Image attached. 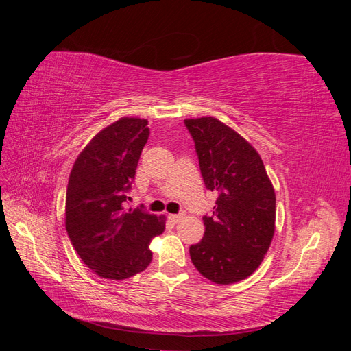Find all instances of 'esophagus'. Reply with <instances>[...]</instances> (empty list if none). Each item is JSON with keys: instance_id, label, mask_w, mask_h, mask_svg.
<instances>
[{"instance_id": "obj_1", "label": "esophagus", "mask_w": 351, "mask_h": 351, "mask_svg": "<svg viewBox=\"0 0 351 351\" xmlns=\"http://www.w3.org/2000/svg\"><path fill=\"white\" fill-rule=\"evenodd\" d=\"M168 218L171 219L173 222H178L180 219L183 218V214H169V215H168Z\"/></svg>"}]
</instances>
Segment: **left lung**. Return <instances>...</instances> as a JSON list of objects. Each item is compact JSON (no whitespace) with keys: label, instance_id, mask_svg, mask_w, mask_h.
Segmentation results:
<instances>
[{"label":"left lung","instance_id":"left-lung-1","mask_svg":"<svg viewBox=\"0 0 351 351\" xmlns=\"http://www.w3.org/2000/svg\"><path fill=\"white\" fill-rule=\"evenodd\" d=\"M202 177L218 192L205 234L190 246L196 269L215 284H232L258 269L275 231V192L256 149L214 117L184 120Z\"/></svg>","mask_w":351,"mask_h":351}]
</instances>
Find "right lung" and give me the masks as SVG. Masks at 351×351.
<instances>
[{
  "label": "right lung",
  "mask_w": 351,
  "mask_h": 351,
  "mask_svg": "<svg viewBox=\"0 0 351 351\" xmlns=\"http://www.w3.org/2000/svg\"><path fill=\"white\" fill-rule=\"evenodd\" d=\"M147 120L123 117L102 129L74 162L66 195V230L88 268L125 280L152 261L149 244L165 217L125 208L137 162L149 137Z\"/></svg>",
  "instance_id": "add662e5"
}]
</instances>
